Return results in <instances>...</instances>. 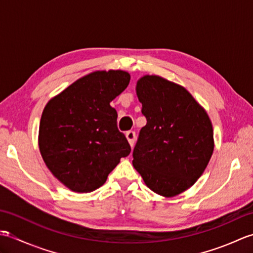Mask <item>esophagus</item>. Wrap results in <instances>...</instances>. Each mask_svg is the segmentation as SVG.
<instances>
[{
	"instance_id": "34e87169",
	"label": "esophagus",
	"mask_w": 253,
	"mask_h": 253,
	"mask_svg": "<svg viewBox=\"0 0 253 253\" xmlns=\"http://www.w3.org/2000/svg\"><path fill=\"white\" fill-rule=\"evenodd\" d=\"M126 138L128 142H129V144L131 147L135 146V142H136V132L133 130H129L126 132Z\"/></svg>"
}]
</instances>
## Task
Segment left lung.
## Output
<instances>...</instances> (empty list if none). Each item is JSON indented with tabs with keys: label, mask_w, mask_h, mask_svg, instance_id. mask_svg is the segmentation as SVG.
<instances>
[{
	"label": "left lung",
	"mask_w": 253,
	"mask_h": 253,
	"mask_svg": "<svg viewBox=\"0 0 253 253\" xmlns=\"http://www.w3.org/2000/svg\"><path fill=\"white\" fill-rule=\"evenodd\" d=\"M136 91L147 125L133 148V168L158 195H179L195 184L212 157V123L184 87L162 77L143 76Z\"/></svg>",
	"instance_id": "left-lung-1"
}]
</instances>
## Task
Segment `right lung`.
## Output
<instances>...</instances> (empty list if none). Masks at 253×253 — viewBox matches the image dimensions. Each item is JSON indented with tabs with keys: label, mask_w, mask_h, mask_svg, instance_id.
I'll return each instance as SVG.
<instances>
[{
	"label": "right lung",
	"mask_w": 253,
	"mask_h": 253,
	"mask_svg": "<svg viewBox=\"0 0 253 253\" xmlns=\"http://www.w3.org/2000/svg\"><path fill=\"white\" fill-rule=\"evenodd\" d=\"M123 71L91 73L51 99L42 113L39 149L51 173L75 192H91L106 181L130 146L110 105L127 88Z\"/></svg>",
	"instance_id": "right-lung-1"
}]
</instances>
